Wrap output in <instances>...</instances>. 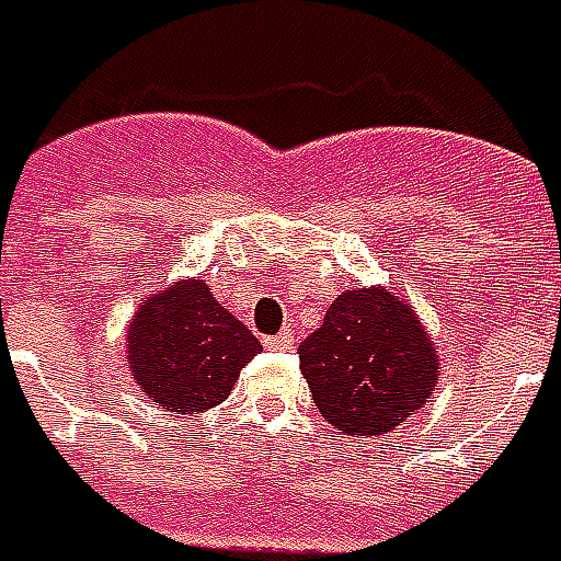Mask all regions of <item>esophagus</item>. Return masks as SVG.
<instances>
[{
	"label": "esophagus",
	"mask_w": 561,
	"mask_h": 561,
	"mask_svg": "<svg viewBox=\"0 0 561 561\" xmlns=\"http://www.w3.org/2000/svg\"><path fill=\"white\" fill-rule=\"evenodd\" d=\"M264 345H267L270 352H291V348H294V336H291V333H285V330H282L279 336H270V340L264 342Z\"/></svg>",
	"instance_id": "obj_1"
}]
</instances>
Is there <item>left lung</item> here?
Here are the masks:
<instances>
[{"mask_svg": "<svg viewBox=\"0 0 561 561\" xmlns=\"http://www.w3.org/2000/svg\"><path fill=\"white\" fill-rule=\"evenodd\" d=\"M297 354L321 417L354 438L390 433L433 402L442 369L421 318L388 288L342 291Z\"/></svg>", "mask_w": 561, "mask_h": 561, "instance_id": "left-lung-1", "label": "left lung"}]
</instances>
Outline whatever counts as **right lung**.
Returning a JSON list of instances; mask_svg holds the SVG:
<instances>
[{
	"label": "right lung",
	"instance_id": "1",
	"mask_svg": "<svg viewBox=\"0 0 561 561\" xmlns=\"http://www.w3.org/2000/svg\"><path fill=\"white\" fill-rule=\"evenodd\" d=\"M261 342L213 297L204 279L149 294L128 324V366L149 400L176 414L228 400Z\"/></svg>",
	"mask_w": 561,
	"mask_h": 561
}]
</instances>
